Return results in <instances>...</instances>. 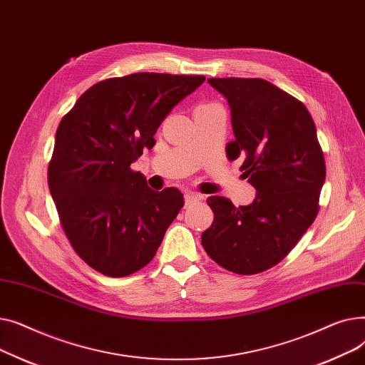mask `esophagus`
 <instances>
[{
    "label": "esophagus",
    "mask_w": 365,
    "mask_h": 365,
    "mask_svg": "<svg viewBox=\"0 0 365 365\" xmlns=\"http://www.w3.org/2000/svg\"><path fill=\"white\" fill-rule=\"evenodd\" d=\"M201 200H202V197L198 195V194H186L185 195V204L186 205H192L194 202H198Z\"/></svg>",
    "instance_id": "obj_1"
}]
</instances>
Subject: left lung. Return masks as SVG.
<instances>
[{
	"label": "left lung",
	"mask_w": 365,
	"mask_h": 365,
	"mask_svg": "<svg viewBox=\"0 0 365 365\" xmlns=\"http://www.w3.org/2000/svg\"><path fill=\"white\" fill-rule=\"evenodd\" d=\"M231 108L235 140L229 160L244 158L252 204L208 197L215 222L202 232L207 255L225 269L253 275L289 255L318 215L325 163L315 123L293 96L262 78H210Z\"/></svg>",
	"instance_id": "obj_1"
}]
</instances>
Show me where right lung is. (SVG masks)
Segmentation results:
<instances>
[{
	"label": "right lung",
	"mask_w": 365,
	"mask_h": 365,
	"mask_svg": "<svg viewBox=\"0 0 365 365\" xmlns=\"http://www.w3.org/2000/svg\"><path fill=\"white\" fill-rule=\"evenodd\" d=\"M204 80L155 72L109 78L90 87L62 118L48 187L73 250L98 272L120 278L142 269L179 215L180 190H153L130 165L152 149L168 112Z\"/></svg>",
	"instance_id": "1"
}]
</instances>
